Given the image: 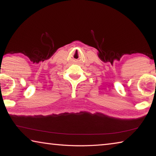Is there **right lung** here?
<instances>
[{"label":"right lung","instance_id":"obj_1","mask_svg":"<svg viewBox=\"0 0 156 156\" xmlns=\"http://www.w3.org/2000/svg\"><path fill=\"white\" fill-rule=\"evenodd\" d=\"M0 73H1V72H0Z\"/></svg>","mask_w":156,"mask_h":156}]
</instances>
